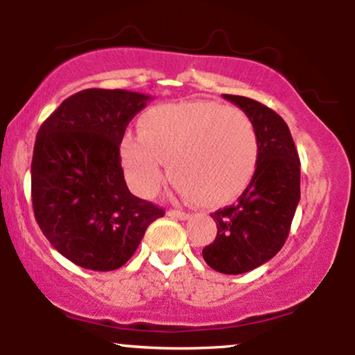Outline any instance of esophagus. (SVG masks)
Listing matches in <instances>:
<instances>
[{"label": "esophagus", "mask_w": 355, "mask_h": 355, "mask_svg": "<svg viewBox=\"0 0 355 355\" xmlns=\"http://www.w3.org/2000/svg\"><path fill=\"white\" fill-rule=\"evenodd\" d=\"M168 215L173 218H178V220H189L190 218V214H185V211H180V210H168Z\"/></svg>", "instance_id": "1"}]
</instances>
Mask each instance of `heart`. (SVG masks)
<instances>
[{
    "instance_id": "heart-1",
    "label": "heart",
    "mask_w": 355,
    "mask_h": 355,
    "mask_svg": "<svg viewBox=\"0 0 355 355\" xmlns=\"http://www.w3.org/2000/svg\"><path fill=\"white\" fill-rule=\"evenodd\" d=\"M140 133H126L120 157L128 183L141 197L164 185V162L175 187L203 207L237 198L255 173V126L239 108L217 101L158 105L141 116Z\"/></svg>"
}]
</instances>
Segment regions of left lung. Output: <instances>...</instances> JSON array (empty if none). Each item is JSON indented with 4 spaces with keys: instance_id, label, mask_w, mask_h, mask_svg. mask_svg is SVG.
<instances>
[{
    "instance_id": "left-lung-1",
    "label": "left lung",
    "mask_w": 355,
    "mask_h": 355,
    "mask_svg": "<svg viewBox=\"0 0 355 355\" xmlns=\"http://www.w3.org/2000/svg\"><path fill=\"white\" fill-rule=\"evenodd\" d=\"M223 98L254 123L259 160L237 203L211 214L217 237L202 255L220 274L239 275L263 266L284 247L300 200V160L291 130L274 110L247 96Z\"/></svg>"
}]
</instances>
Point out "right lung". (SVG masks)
Instances as JSON below:
<instances>
[{"label":"right lung","mask_w":355,"mask_h":355,"mask_svg":"<svg viewBox=\"0 0 355 355\" xmlns=\"http://www.w3.org/2000/svg\"><path fill=\"white\" fill-rule=\"evenodd\" d=\"M150 100L126 89H83L40 126L31 162L35 218L76 266L116 270L165 215L130 193L120 158L126 126Z\"/></svg>","instance_id":"right-lung-1"}]
</instances>
